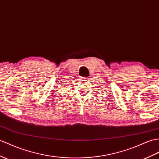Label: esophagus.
Instances as JSON below:
<instances>
[{
	"label": "esophagus",
	"mask_w": 159,
	"mask_h": 159,
	"mask_svg": "<svg viewBox=\"0 0 159 159\" xmlns=\"http://www.w3.org/2000/svg\"><path fill=\"white\" fill-rule=\"evenodd\" d=\"M80 80H81L80 81H83V83H87L89 81V77H81Z\"/></svg>",
	"instance_id": "1"
}]
</instances>
